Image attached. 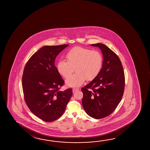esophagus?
<instances>
[{
    "instance_id": "obj_1",
    "label": "esophagus",
    "mask_w": 150,
    "mask_h": 150,
    "mask_svg": "<svg viewBox=\"0 0 150 150\" xmlns=\"http://www.w3.org/2000/svg\"><path fill=\"white\" fill-rule=\"evenodd\" d=\"M79 88H74L73 89V93H75V91H79Z\"/></svg>"
}]
</instances>
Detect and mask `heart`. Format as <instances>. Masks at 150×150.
<instances>
[{
  "label": "heart",
  "mask_w": 150,
  "mask_h": 150,
  "mask_svg": "<svg viewBox=\"0 0 150 150\" xmlns=\"http://www.w3.org/2000/svg\"><path fill=\"white\" fill-rule=\"evenodd\" d=\"M67 61L59 60L57 65V71L64 78L74 71L75 74L67 79L65 83L69 86H81L85 80L92 81L100 71L103 57L97 50L77 47L70 50L66 54Z\"/></svg>",
  "instance_id": "1"
}]
</instances>
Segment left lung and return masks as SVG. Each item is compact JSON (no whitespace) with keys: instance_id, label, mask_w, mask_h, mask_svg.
I'll use <instances>...</instances> for the list:
<instances>
[{"instance_id":"1","label":"left lung","mask_w":150,"mask_h":150,"mask_svg":"<svg viewBox=\"0 0 150 150\" xmlns=\"http://www.w3.org/2000/svg\"><path fill=\"white\" fill-rule=\"evenodd\" d=\"M98 47L103 55V67L96 78L81 88L82 105L86 113L96 119L112 113L120 103L125 90V77L118 55L105 44Z\"/></svg>"}]
</instances>
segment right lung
<instances>
[{
	"mask_svg": "<svg viewBox=\"0 0 150 150\" xmlns=\"http://www.w3.org/2000/svg\"><path fill=\"white\" fill-rule=\"evenodd\" d=\"M69 45L42 47L30 58L23 70L25 103L32 113L46 122L61 117L73 94L71 88L60 90L64 81L54 65L56 57Z\"/></svg>",
	"mask_w": 150,
	"mask_h": 150,
	"instance_id": "obj_1",
	"label": "right lung"
}]
</instances>
